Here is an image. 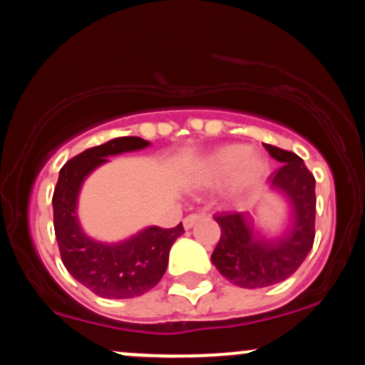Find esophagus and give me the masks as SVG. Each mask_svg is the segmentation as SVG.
I'll return each mask as SVG.
<instances>
[{
    "label": "esophagus",
    "mask_w": 365,
    "mask_h": 365,
    "mask_svg": "<svg viewBox=\"0 0 365 365\" xmlns=\"http://www.w3.org/2000/svg\"><path fill=\"white\" fill-rule=\"evenodd\" d=\"M199 220H200V215H188L185 220H183V226H185V230H190Z\"/></svg>",
    "instance_id": "esophagus-1"
}]
</instances>
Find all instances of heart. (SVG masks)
Segmentation results:
<instances>
[{
    "label": "heart",
    "mask_w": 365,
    "mask_h": 365,
    "mask_svg": "<svg viewBox=\"0 0 365 365\" xmlns=\"http://www.w3.org/2000/svg\"><path fill=\"white\" fill-rule=\"evenodd\" d=\"M267 161L261 153L242 144L221 145L195 161L192 182L200 188L221 183V195L228 200L244 199L261 185Z\"/></svg>",
    "instance_id": "heart-1"
}]
</instances>
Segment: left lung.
Here are the masks:
<instances>
[{
	"label": "left lung",
	"instance_id": "obj_1",
	"mask_svg": "<svg viewBox=\"0 0 365 365\" xmlns=\"http://www.w3.org/2000/svg\"><path fill=\"white\" fill-rule=\"evenodd\" d=\"M282 163L269 177V187L282 192L292 207L290 225L279 237L259 235L245 212H225L215 220L221 228L211 261L228 282L242 288L282 283L295 273L311 252L316 223V180L297 154L264 144Z\"/></svg>",
	"mask_w": 365,
	"mask_h": 365
}]
</instances>
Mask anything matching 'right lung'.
I'll return each mask as SVG.
<instances>
[{"label":"right lung","instance_id":"obj_1","mask_svg":"<svg viewBox=\"0 0 365 365\" xmlns=\"http://www.w3.org/2000/svg\"><path fill=\"white\" fill-rule=\"evenodd\" d=\"M149 145L140 137H118L83 150L63 166L54 187V235L61 261L78 283L104 299H133L156 287L168 267L171 245L183 233L182 223L168 230L148 226L130 238L106 244L87 237L78 223V194L92 171L110 156Z\"/></svg>","mask_w":365,"mask_h":365}]
</instances>
